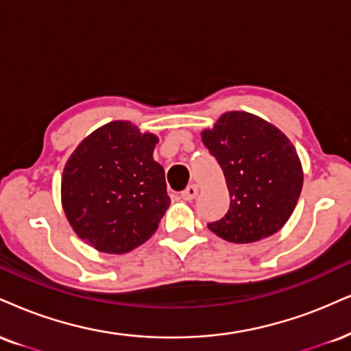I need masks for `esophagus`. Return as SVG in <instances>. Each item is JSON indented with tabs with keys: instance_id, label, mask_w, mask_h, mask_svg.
<instances>
[{
	"instance_id": "esophagus-1",
	"label": "esophagus",
	"mask_w": 351,
	"mask_h": 351,
	"mask_svg": "<svg viewBox=\"0 0 351 351\" xmlns=\"http://www.w3.org/2000/svg\"><path fill=\"white\" fill-rule=\"evenodd\" d=\"M196 196H197V186H196V184H189V186L184 189L183 193H181V197H183L184 201H193Z\"/></svg>"
}]
</instances>
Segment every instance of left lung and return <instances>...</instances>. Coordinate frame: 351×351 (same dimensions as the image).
Masks as SVG:
<instances>
[{
    "label": "left lung",
    "instance_id": "obj_1",
    "mask_svg": "<svg viewBox=\"0 0 351 351\" xmlns=\"http://www.w3.org/2000/svg\"><path fill=\"white\" fill-rule=\"evenodd\" d=\"M202 143L221 165L230 206L209 230L232 243H252L288 222L302 189V167L291 141L250 112L222 114Z\"/></svg>",
    "mask_w": 351,
    "mask_h": 351
}]
</instances>
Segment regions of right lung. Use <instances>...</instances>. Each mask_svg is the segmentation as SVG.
Listing matches in <instances>:
<instances>
[{"label": "right lung", "mask_w": 351, "mask_h": 351, "mask_svg": "<svg viewBox=\"0 0 351 351\" xmlns=\"http://www.w3.org/2000/svg\"><path fill=\"white\" fill-rule=\"evenodd\" d=\"M157 142V135L114 121L88 135L66 162L63 210L96 250L128 253L158 229L171 201L163 167L154 160Z\"/></svg>", "instance_id": "right-lung-1"}]
</instances>
